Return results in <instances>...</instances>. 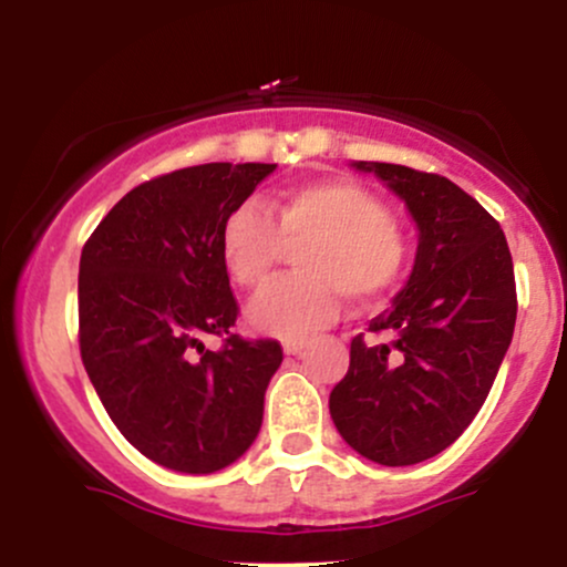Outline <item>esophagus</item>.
I'll return each mask as SVG.
<instances>
[{
	"mask_svg": "<svg viewBox=\"0 0 567 567\" xmlns=\"http://www.w3.org/2000/svg\"><path fill=\"white\" fill-rule=\"evenodd\" d=\"M303 349H306L303 338H290V341H285V354H301Z\"/></svg>",
	"mask_w": 567,
	"mask_h": 567,
	"instance_id": "obj_1",
	"label": "esophagus"
}]
</instances>
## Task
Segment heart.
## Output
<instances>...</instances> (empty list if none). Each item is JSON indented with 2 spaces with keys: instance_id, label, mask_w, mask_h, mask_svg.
I'll use <instances>...</instances> for the list:
<instances>
[{
  "instance_id": "b5f03b06",
  "label": "heart",
  "mask_w": 567,
  "mask_h": 567,
  "mask_svg": "<svg viewBox=\"0 0 567 567\" xmlns=\"http://www.w3.org/2000/svg\"><path fill=\"white\" fill-rule=\"evenodd\" d=\"M261 210L239 205L220 226V261L234 285L258 290L285 247L296 250L301 275L271 282L250 303L264 333L303 338L333 322L338 296L370 306L400 282L408 264L405 234L379 194L349 178L317 181L277 194Z\"/></svg>"
}]
</instances>
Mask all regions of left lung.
I'll return each mask as SVG.
<instances>
[{"mask_svg": "<svg viewBox=\"0 0 567 567\" xmlns=\"http://www.w3.org/2000/svg\"><path fill=\"white\" fill-rule=\"evenodd\" d=\"M405 199L419 226L413 275L392 309L354 336L330 415L357 453L410 466L453 445L483 408L517 320L512 252L498 220L437 173L357 162Z\"/></svg>", "mask_w": 567, "mask_h": 567, "instance_id": "8db88e82", "label": "left lung"}]
</instances>
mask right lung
Instances as JSON below:
<instances>
[{"mask_svg":"<svg viewBox=\"0 0 567 567\" xmlns=\"http://www.w3.org/2000/svg\"><path fill=\"white\" fill-rule=\"evenodd\" d=\"M275 167L210 162L157 175L116 202L82 247L84 370L130 445L167 470H224L261 429L282 347L231 330L239 306L218 239ZM207 334L220 350L204 349Z\"/></svg>","mask_w":567,"mask_h":567,"instance_id":"1","label":"right lung"}]
</instances>
